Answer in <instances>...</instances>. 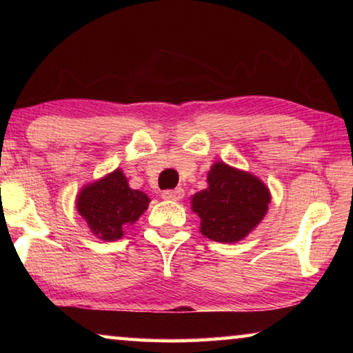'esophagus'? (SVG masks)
<instances>
[{
	"label": "esophagus",
	"mask_w": 353,
	"mask_h": 353,
	"mask_svg": "<svg viewBox=\"0 0 353 353\" xmlns=\"http://www.w3.org/2000/svg\"><path fill=\"white\" fill-rule=\"evenodd\" d=\"M162 198L166 201H182L183 198V190L182 188H176V190H165L162 193Z\"/></svg>",
	"instance_id": "1"
}]
</instances>
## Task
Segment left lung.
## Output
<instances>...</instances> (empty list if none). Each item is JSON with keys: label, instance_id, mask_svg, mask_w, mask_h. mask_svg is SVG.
I'll list each match as a JSON object with an SVG mask.
<instances>
[{"label": "left lung", "instance_id": "1", "mask_svg": "<svg viewBox=\"0 0 353 353\" xmlns=\"http://www.w3.org/2000/svg\"><path fill=\"white\" fill-rule=\"evenodd\" d=\"M207 182L191 199L202 235L221 243L243 240L266 214L270 190L260 179L221 162L208 171Z\"/></svg>", "mask_w": 353, "mask_h": 353}]
</instances>
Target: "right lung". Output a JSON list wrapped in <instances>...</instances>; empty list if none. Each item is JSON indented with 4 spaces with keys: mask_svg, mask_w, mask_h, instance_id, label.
Segmentation results:
<instances>
[{
    "mask_svg": "<svg viewBox=\"0 0 353 353\" xmlns=\"http://www.w3.org/2000/svg\"><path fill=\"white\" fill-rule=\"evenodd\" d=\"M149 205V198L129 188L121 170L101 181L87 185L77 196V210L101 240L115 241L123 236L124 227L134 224Z\"/></svg>",
    "mask_w": 353,
    "mask_h": 353,
    "instance_id": "right-lung-1",
    "label": "right lung"
}]
</instances>
